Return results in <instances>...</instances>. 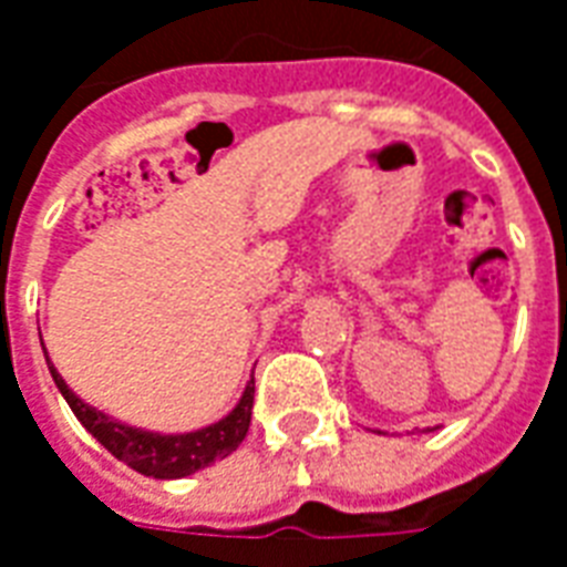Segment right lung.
<instances>
[{
	"label": "right lung",
	"instance_id": "right-lung-1",
	"mask_svg": "<svg viewBox=\"0 0 567 567\" xmlns=\"http://www.w3.org/2000/svg\"><path fill=\"white\" fill-rule=\"evenodd\" d=\"M51 378L58 383V390L66 399V405L73 408V414L79 417V423L89 430L101 445H104L113 457H118L122 463H128L132 470L144 473V476L153 478H184L189 473H196L208 463L227 457L233 451L243 445V439L248 435V426H251V408H255V378L245 386L239 405L229 411L224 421L212 423L205 430H196V433L184 435H159V433H146V430H134V426H125V423L110 421L106 414L94 411L91 405H85L79 399L63 378L54 371V365L49 362Z\"/></svg>",
	"mask_w": 567,
	"mask_h": 567
}]
</instances>
